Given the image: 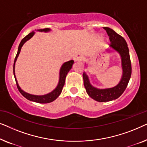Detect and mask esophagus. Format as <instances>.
<instances>
[{
    "mask_svg": "<svg viewBox=\"0 0 147 147\" xmlns=\"http://www.w3.org/2000/svg\"><path fill=\"white\" fill-rule=\"evenodd\" d=\"M84 59V56L82 54H78L74 57V60L75 61H81Z\"/></svg>",
    "mask_w": 147,
    "mask_h": 147,
    "instance_id": "34e87169",
    "label": "esophagus"
}]
</instances>
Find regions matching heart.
I'll list each match as a JSON object with an SVG mask.
<instances>
[{"instance_id": "heart-1", "label": "heart", "mask_w": 147, "mask_h": 147, "mask_svg": "<svg viewBox=\"0 0 147 147\" xmlns=\"http://www.w3.org/2000/svg\"><path fill=\"white\" fill-rule=\"evenodd\" d=\"M98 39H102V37H100V36H98Z\"/></svg>"}]
</instances>
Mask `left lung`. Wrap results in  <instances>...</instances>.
<instances>
[{"instance_id": "8db88e82", "label": "left lung", "mask_w": 147, "mask_h": 147, "mask_svg": "<svg viewBox=\"0 0 147 147\" xmlns=\"http://www.w3.org/2000/svg\"><path fill=\"white\" fill-rule=\"evenodd\" d=\"M104 29L106 30L108 35L109 36L111 43L110 44V47L114 51H117L121 57L122 76L119 83L114 87L106 89H98L94 87L90 84L88 75L84 72V84L86 92L92 99L100 102L112 101L119 98L127 87L132 73L129 50L125 39L109 27H104Z\"/></svg>"}]
</instances>
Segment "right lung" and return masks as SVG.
Returning a JSON list of instances; mask_svg holds the SVG:
<instances>
[{
	"label": "right lung",
	"instance_id": "add662e5",
	"mask_svg": "<svg viewBox=\"0 0 147 147\" xmlns=\"http://www.w3.org/2000/svg\"><path fill=\"white\" fill-rule=\"evenodd\" d=\"M51 31L50 29H48V28H46V29H38L37 31H40V32H49ZM35 34V32L33 31L31 33H30L29 34L23 38V39L21 40V43H20L19 45V48H18V51L17 53V55H16L15 59V62H14V65H13V74H14V76H15V79L16 81V84H17V86L18 90L20 92L22 95H23L24 97L25 98H27V100H30V101H33L35 102H37V103H41V104H46V103H49V102H51L55 100L56 98H57L58 96H59L60 94L61 93L62 89H63V87L65 84V78L68 72L69 71V70L71 69L72 65L74 63V60H70L69 61L65 62L64 63L63 65H61V68H60V71H59V82H58V84L55 89H54L53 91L50 92L49 94H45V95H43V96H37V95H32V94H28L27 92H24L23 90H21V88H20V86H19V84H18L17 78H16L15 76V62L17 61L18 56H19L20 51H21V47H23V45H24V43H25L26 41L29 40L31 38L33 37Z\"/></svg>",
	"mask_w": 147,
	"mask_h": 147
}]
</instances>
